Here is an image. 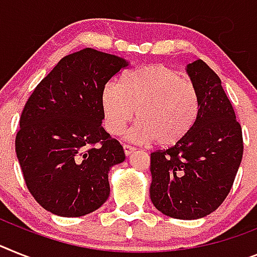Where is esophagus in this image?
Here are the masks:
<instances>
[{"label":"esophagus","mask_w":257,"mask_h":257,"mask_svg":"<svg viewBox=\"0 0 257 257\" xmlns=\"http://www.w3.org/2000/svg\"><path fill=\"white\" fill-rule=\"evenodd\" d=\"M122 149H124V153H125V155H126V157H128V155H131L133 152H135V148H133V146H131V145H126V144H124V145H122Z\"/></svg>","instance_id":"34e87169"}]
</instances>
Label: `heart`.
Instances as JSON below:
<instances>
[{
  "mask_svg": "<svg viewBox=\"0 0 257 257\" xmlns=\"http://www.w3.org/2000/svg\"><path fill=\"white\" fill-rule=\"evenodd\" d=\"M198 94L192 82L165 65H148L126 73L120 86L105 85L102 111L107 132L117 136L136 117L128 140L148 144L157 140L171 146L191 131L198 113Z\"/></svg>",
  "mask_w": 257,
  "mask_h": 257,
  "instance_id": "1",
  "label": "heart"
}]
</instances>
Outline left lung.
<instances>
[{"label":"left lung","mask_w":257,"mask_h":257,"mask_svg":"<svg viewBox=\"0 0 257 257\" xmlns=\"http://www.w3.org/2000/svg\"><path fill=\"white\" fill-rule=\"evenodd\" d=\"M187 72L198 94L197 117L184 139L150 154V198L169 217L197 219L227 197L242 162L243 136L218 75L202 60Z\"/></svg>","instance_id":"1"}]
</instances>
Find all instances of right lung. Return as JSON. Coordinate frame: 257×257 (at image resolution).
<instances>
[{
  "mask_svg": "<svg viewBox=\"0 0 257 257\" xmlns=\"http://www.w3.org/2000/svg\"><path fill=\"white\" fill-rule=\"evenodd\" d=\"M126 65L85 48L60 60L30 95L15 153L30 193L45 210L82 217L107 201L108 171L125 154L102 126V91Z\"/></svg>",
  "mask_w": 257,
  "mask_h": 257,
  "instance_id": "right-lung-1",
  "label": "right lung"
}]
</instances>
